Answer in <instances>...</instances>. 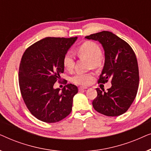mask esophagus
<instances>
[{"mask_svg": "<svg viewBox=\"0 0 151 151\" xmlns=\"http://www.w3.org/2000/svg\"><path fill=\"white\" fill-rule=\"evenodd\" d=\"M87 88H88L87 87H83V86H80V87H79V91H82L87 89Z\"/></svg>", "mask_w": 151, "mask_h": 151, "instance_id": "obj_1", "label": "esophagus"}]
</instances>
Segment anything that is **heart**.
Returning <instances> with one entry per match:
<instances>
[{
	"mask_svg": "<svg viewBox=\"0 0 151 151\" xmlns=\"http://www.w3.org/2000/svg\"><path fill=\"white\" fill-rule=\"evenodd\" d=\"M78 54L80 56H84L91 60V65L96 67L100 65V59L102 57V51L97 43L92 41H86L80 45L77 49ZM64 67L68 71L73 69L75 61L73 55L71 52L65 54L63 58ZM93 75L91 73H81L78 72L71 78V81L74 84L81 86H87L91 82Z\"/></svg>",
	"mask_w": 151,
	"mask_h": 151,
	"instance_id": "1",
	"label": "heart"
}]
</instances>
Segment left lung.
I'll return each instance as SVG.
<instances>
[{
  "mask_svg": "<svg viewBox=\"0 0 151 151\" xmlns=\"http://www.w3.org/2000/svg\"><path fill=\"white\" fill-rule=\"evenodd\" d=\"M98 41L104 51V65L98 80H110L107 91L96 88L98 96L93 106L106 116H119L127 111L135 100L139 86V69L136 55L131 46L112 32L103 31L86 36Z\"/></svg>",
  "mask_w": 151,
  "mask_h": 151,
  "instance_id": "obj_1",
  "label": "left lung"
}]
</instances>
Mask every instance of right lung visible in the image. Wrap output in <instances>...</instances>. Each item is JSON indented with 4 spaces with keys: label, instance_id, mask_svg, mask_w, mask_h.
I'll return each instance as SVG.
<instances>
[{
    "label": "right lung",
    "instance_id": "obj_1",
    "mask_svg": "<svg viewBox=\"0 0 151 151\" xmlns=\"http://www.w3.org/2000/svg\"><path fill=\"white\" fill-rule=\"evenodd\" d=\"M77 39L47 37L22 55L18 73L20 92L29 111L39 120L57 122L71 112L77 86L68 84L60 91L53 85L64 72V56Z\"/></svg>",
    "mask_w": 151,
    "mask_h": 151
}]
</instances>
